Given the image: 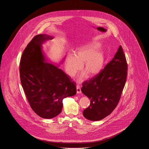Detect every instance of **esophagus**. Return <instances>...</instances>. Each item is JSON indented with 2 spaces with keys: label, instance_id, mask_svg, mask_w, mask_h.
<instances>
[{
  "label": "esophagus",
  "instance_id": "1",
  "mask_svg": "<svg viewBox=\"0 0 149 149\" xmlns=\"http://www.w3.org/2000/svg\"><path fill=\"white\" fill-rule=\"evenodd\" d=\"M77 92L78 94H79V93H81V89H80V86L78 85H77Z\"/></svg>",
  "mask_w": 149,
  "mask_h": 149
}]
</instances>
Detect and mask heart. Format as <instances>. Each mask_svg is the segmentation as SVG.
Returning <instances> with one entry per match:
<instances>
[{
	"instance_id": "heart-1",
	"label": "heart",
	"mask_w": 149,
	"mask_h": 149,
	"mask_svg": "<svg viewBox=\"0 0 149 149\" xmlns=\"http://www.w3.org/2000/svg\"><path fill=\"white\" fill-rule=\"evenodd\" d=\"M98 43H92L77 48L74 55H68L65 59V70L70 77H74L81 69L83 72L80 80H83L87 76L92 78L102 71L105 62V53L102 49H98Z\"/></svg>"
}]
</instances>
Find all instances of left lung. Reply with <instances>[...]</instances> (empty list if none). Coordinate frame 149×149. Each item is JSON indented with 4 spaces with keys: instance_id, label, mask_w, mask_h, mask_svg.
Returning <instances> with one entry per match:
<instances>
[{
    "instance_id": "8db88e82",
    "label": "left lung",
    "mask_w": 149,
    "mask_h": 149,
    "mask_svg": "<svg viewBox=\"0 0 149 149\" xmlns=\"http://www.w3.org/2000/svg\"><path fill=\"white\" fill-rule=\"evenodd\" d=\"M127 64L122 46L103 70L83 83L82 93L91 100L83 111L86 119L101 120L111 113L118 104L125 85Z\"/></svg>"
}]
</instances>
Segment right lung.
I'll return each mask as SVG.
<instances>
[{
	"instance_id": "add662e5",
	"label": "right lung",
	"mask_w": 149,
	"mask_h": 149,
	"mask_svg": "<svg viewBox=\"0 0 149 149\" xmlns=\"http://www.w3.org/2000/svg\"><path fill=\"white\" fill-rule=\"evenodd\" d=\"M53 38L46 34L34 37L23 51L19 69L22 86L31 107L46 119L60 113L63 99L77 93L75 83L58 68L60 64L49 63L43 51V43Z\"/></svg>"
}]
</instances>
